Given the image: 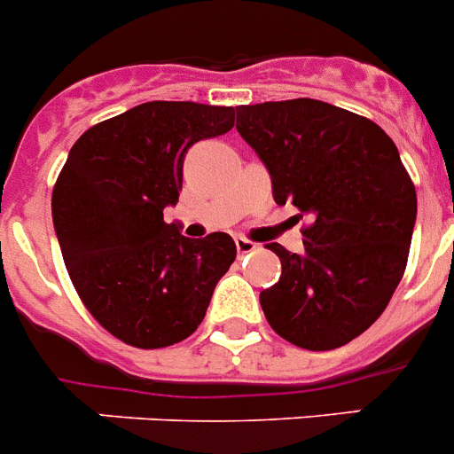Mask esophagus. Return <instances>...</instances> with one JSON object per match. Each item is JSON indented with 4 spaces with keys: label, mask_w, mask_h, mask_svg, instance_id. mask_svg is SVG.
<instances>
[{
    "label": "esophagus",
    "mask_w": 454,
    "mask_h": 454,
    "mask_svg": "<svg viewBox=\"0 0 454 454\" xmlns=\"http://www.w3.org/2000/svg\"><path fill=\"white\" fill-rule=\"evenodd\" d=\"M235 246H237V253H239V254H248V253H254V250H257V244L244 239V237H237Z\"/></svg>",
    "instance_id": "obj_1"
}]
</instances>
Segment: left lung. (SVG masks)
Instances as JSON below:
<instances>
[{"label": "left lung", "mask_w": 454, "mask_h": 454, "mask_svg": "<svg viewBox=\"0 0 454 454\" xmlns=\"http://www.w3.org/2000/svg\"><path fill=\"white\" fill-rule=\"evenodd\" d=\"M237 130L272 179V197L310 217L303 253L268 248L281 277L259 303L279 337L333 350L371 328L406 270L417 195L393 139L319 99L237 108Z\"/></svg>", "instance_id": "8db88e82"}]
</instances>
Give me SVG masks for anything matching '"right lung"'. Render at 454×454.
<instances>
[{"mask_svg":"<svg viewBox=\"0 0 454 454\" xmlns=\"http://www.w3.org/2000/svg\"><path fill=\"white\" fill-rule=\"evenodd\" d=\"M232 106L146 101L88 129L52 191L64 263L90 315L135 348H164L201 324L237 257L226 232L191 239L164 222L179 200L184 157L228 133Z\"/></svg>","mask_w":454,"mask_h":454,"instance_id":"right-lung-1","label":"right lung"}]
</instances>
